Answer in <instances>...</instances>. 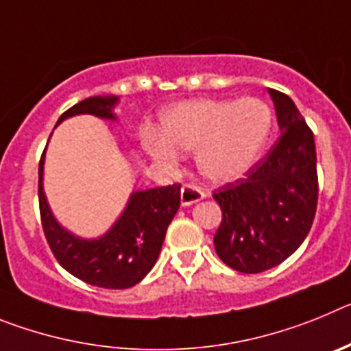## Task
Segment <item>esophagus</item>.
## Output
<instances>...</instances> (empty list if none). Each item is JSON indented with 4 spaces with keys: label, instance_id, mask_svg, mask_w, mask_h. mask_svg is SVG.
Here are the masks:
<instances>
[{
    "label": "esophagus",
    "instance_id": "obj_1",
    "mask_svg": "<svg viewBox=\"0 0 351 351\" xmlns=\"http://www.w3.org/2000/svg\"><path fill=\"white\" fill-rule=\"evenodd\" d=\"M206 197L204 191L200 188L193 184H184L181 190V204L182 206H191V204H197L200 202L202 198Z\"/></svg>",
    "mask_w": 351,
    "mask_h": 351
}]
</instances>
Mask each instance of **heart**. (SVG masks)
I'll return each mask as SVG.
<instances>
[{
  "label": "heart",
  "mask_w": 351,
  "mask_h": 351,
  "mask_svg": "<svg viewBox=\"0 0 351 351\" xmlns=\"http://www.w3.org/2000/svg\"><path fill=\"white\" fill-rule=\"evenodd\" d=\"M272 123L271 107L258 98L181 101L161 114V133H147L144 149L161 163H176L179 151H195L200 176L226 184L258 161Z\"/></svg>",
  "instance_id": "b5f03b06"
}]
</instances>
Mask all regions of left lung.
<instances>
[{
    "instance_id": "obj_1",
    "label": "left lung",
    "mask_w": 351,
    "mask_h": 351,
    "mask_svg": "<svg viewBox=\"0 0 351 351\" xmlns=\"http://www.w3.org/2000/svg\"><path fill=\"white\" fill-rule=\"evenodd\" d=\"M278 138L267 156L213 195L223 213L214 235L219 258L244 274L269 271L304 243L318 202L315 137L285 93L269 89Z\"/></svg>"
}]
</instances>
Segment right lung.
I'll use <instances>...</instances> for the list:
<instances>
[{
	"label": "right lung",
	"instance_id": "add662e5",
	"mask_svg": "<svg viewBox=\"0 0 351 351\" xmlns=\"http://www.w3.org/2000/svg\"><path fill=\"white\" fill-rule=\"evenodd\" d=\"M117 101V96L86 98L68 108L56 126L80 114L117 121L114 114ZM43 163L45 151L38 167L40 216L49 246L63 269L93 287L112 290L135 287L144 280L156 263L167 228L179 209L181 184L133 191L125 210L104 235L84 239L71 234L54 218L43 191Z\"/></svg>",
	"mask_w": 351,
	"mask_h": 351
}]
</instances>
